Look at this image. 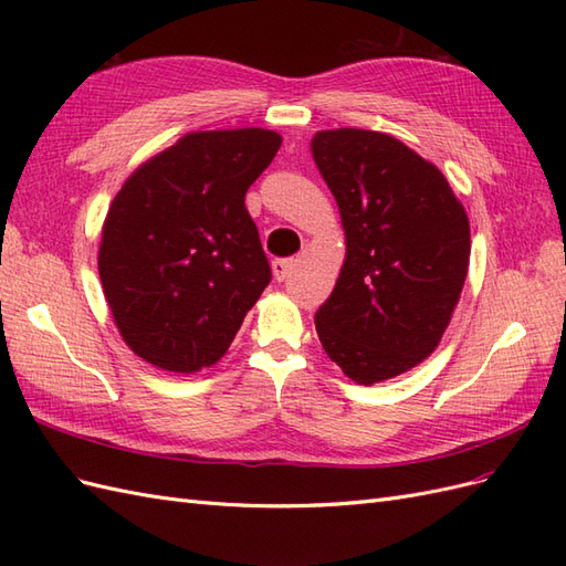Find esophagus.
<instances>
[{"mask_svg": "<svg viewBox=\"0 0 566 566\" xmlns=\"http://www.w3.org/2000/svg\"><path fill=\"white\" fill-rule=\"evenodd\" d=\"M297 262L295 260H273L271 262V269H273V279H276L279 283H283L290 273L295 271Z\"/></svg>", "mask_w": 566, "mask_h": 566, "instance_id": "1", "label": "esophagus"}]
</instances>
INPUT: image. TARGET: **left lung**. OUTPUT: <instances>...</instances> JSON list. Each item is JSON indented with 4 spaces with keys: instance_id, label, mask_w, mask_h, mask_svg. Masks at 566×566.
<instances>
[{
    "instance_id": "8db88e82",
    "label": "left lung",
    "mask_w": 566,
    "mask_h": 566,
    "mask_svg": "<svg viewBox=\"0 0 566 566\" xmlns=\"http://www.w3.org/2000/svg\"><path fill=\"white\" fill-rule=\"evenodd\" d=\"M345 229V264L314 323L356 385L422 364L449 328L470 266V221L441 169L385 132L312 139Z\"/></svg>"
}]
</instances>
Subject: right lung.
Listing matches in <instances>:
<instances>
[{
	"label": "right lung",
	"mask_w": 566,
	"mask_h": 566,
	"mask_svg": "<svg viewBox=\"0 0 566 566\" xmlns=\"http://www.w3.org/2000/svg\"><path fill=\"white\" fill-rule=\"evenodd\" d=\"M283 139L262 127L191 132L111 202L98 276L125 345L169 373L212 368L271 281L245 193Z\"/></svg>",
	"instance_id": "add662e5"
}]
</instances>
